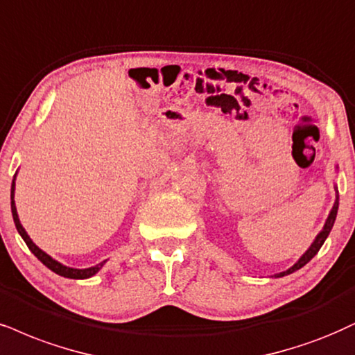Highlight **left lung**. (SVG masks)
<instances>
[{"instance_id": "1", "label": "left lung", "mask_w": 355, "mask_h": 355, "mask_svg": "<svg viewBox=\"0 0 355 355\" xmlns=\"http://www.w3.org/2000/svg\"><path fill=\"white\" fill-rule=\"evenodd\" d=\"M336 168H338V166H336ZM338 209H339V192H338V186H336V200H334V204H332V209H331L329 216H327V218H326L324 227H322L321 232H319V234L316 235V239L313 240V243L309 245L308 250H306L303 255L298 258V261H296V263L293 265V266H290V268H288V270L279 271V273L273 275L275 278H282V277H286V275L295 273L296 270L303 268V266L308 263V261L311 260L314 255H316V253L319 252V248L322 247V243L326 242V239H327V235H329V232L332 230V225H334V222H336V216H338Z\"/></svg>"}]
</instances>
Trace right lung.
Listing matches in <instances>:
<instances>
[{"label":"right lung","instance_id":"right-lung-1","mask_svg":"<svg viewBox=\"0 0 355 355\" xmlns=\"http://www.w3.org/2000/svg\"><path fill=\"white\" fill-rule=\"evenodd\" d=\"M16 174L15 178H12V184H11V212H12V220H15V225L17 232H19V235L23 237V240L28 245V248L31 252L34 253V255L37 257V260H41L44 265L47 266L51 271H54V273L59 275V277H64V278H71V279H87L90 277H94L95 273H98L100 270H102V266L107 263V260H103L102 263L95 265V266H90V268H72V266H65L60 263V261H57L55 258H52L51 255H47L46 252L41 250V248L37 247L36 243L31 240V237L28 235V232L23 225H21V220H19V216H17V211H16V204H15V189H16Z\"/></svg>","mask_w":355,"mask_h":355}]
</instances>
